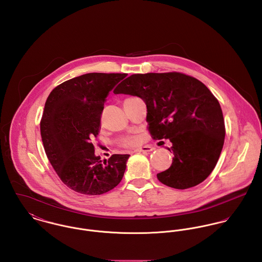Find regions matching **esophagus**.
<instances>
[{
  "label": "esophagus",
  "instance_id": "1",
  "mask_svg": "<svg viewBox=\"0 0 262 262\" xmlns=\"http://www.w3.org/2000/svg\"><path fill=\"white\" fill-rule=\"evenodd\" d=\"M155 149V147L150 146V145H145L143 147H138L135 149V152H148V151H152Z\"/></svg>",
  "mask_w": 262,
  "mask_h": 262
}]
</instances>
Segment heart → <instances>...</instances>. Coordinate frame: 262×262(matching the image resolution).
<instances>
[{"instance_id": "b5f03b06", "label": "heart", "mask_w": 262, "mask_h": 262, "mask_svg": "<svg viewBox=\"0 0 262 262\" xmlns=\"http://www.w3.org/2000/svg\"><path fill=\"white\" fill-rule=\"evenodd\" d=\"M140 144V138L138 136H129L124 140V145L126 146H135Z\"/></svg>"}]
</instances>
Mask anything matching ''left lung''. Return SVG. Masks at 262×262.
I'll list each match as a JSON object with an SVG mask.
<instances>
[{"instance_id":"8db88e82","label":"left lung","mask_w":262,"mask_h":262,"mask_svg":"<svg viewBox=\"0 0 262 262\" xmlns=\"http://www.w3.org/2000/svg\"><path fill=\"white\" fill-rule=\"evenodd\" d=\"M114 93L141 97L146 105L154 140L169 139L171 167L157 174L174 189L197 186L211 174L220 157L225 124L217 98L198 79L179 72L133 74Z\"/></svg>"}]
</instances>
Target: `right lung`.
Listing matches in <instances>:
<instances>
[{
  "label": "right lung",
  "instance_id": "obj_1",
  "mask_svg": "<svg viewBox=\"0 0 262 262\" xmlns=\"http://www.w3.org/2000/svg\"><path fill=\"white\" fill-rule=\"evenodd\" d=\"M126 73H88L69 79L49 94L40 122L47 158L61 181L84 195H101L120 183L129 155L102 163L92 138L100 129L106 97Z\"/></svg>",
  "mask_w": 262,
  "mask_h": 262
}]
</instances>
